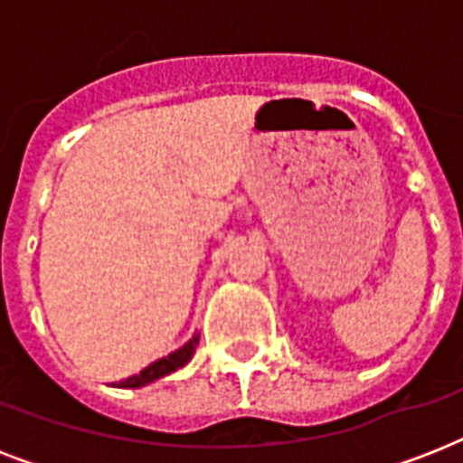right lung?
I'll return each mask as SVG.
<instances>
[{
  "mask_svg": "<svg viewBox=\"0 0 463 463\" xmlns=\"http://www.w3.org/2000/svg\"><path fill=\"white\" fill-rule=\"evenodd\" d=\"M196 345H199V334H194V336L189 338L184 345H180L177 351L167 353L165 358L156 360V363H151L148 367H144L139 374L127 377L125 382H118L115 387L139 389V387H146V384H151V382L160 380V377H167V374L175 373V370H180V367L187 365L189 360H192V355H194Z\"/></svg>",
  "mask_w": 463,
  "mask_h": 463,
  "instance_id": "right-lung-1",
  "label": "right lung"
}]
</instances>
